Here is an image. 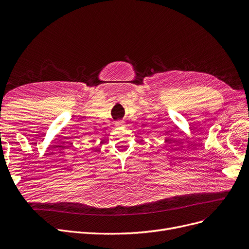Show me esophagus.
I'll return each mask as SVG.
<instances>
[{"mask_svg":"<svg viewBox=\"0 0 249 249\" xmlns=\"http://www.w3.org/2000/svg\"><path fill=\"white\" fill-rule=\"evenodd\" d=\"M123 125H125L124 121H118V122L116 123V126H123Z\"/></svg>","mask_w":249,"mask_h":249,"instance_id":"esophagus-1","label":"esophagus"}]
</instances>
